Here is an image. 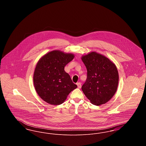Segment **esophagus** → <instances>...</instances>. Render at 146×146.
<instances>
[{"label": "esophagus", "instance_id": "1", "mask_svg": "<svg viewBox=\"0 0 146 146\" xmlns=\"http://www.w3.org/2000/svg\"><path fill=\"white\" fill-rule=\"evenodd\" d=\"M76 85H77L78 88L79 89H80V88H81L82 85H81V83H76Z\"/></svg>", "mask_w": 146, "mask_h": 146}]
</instances>
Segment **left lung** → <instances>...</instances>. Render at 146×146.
I'll return each instance as SVG.
<instances>
[{
    "mask_svg": "<svg viewBox=\"0 0 146 146\" xmlns=\"http://www.w3.org/2000/svg\"><path fill=\"white\" fill-rule=\"evenodd\" d=\"M82 60L87 70V78L82 87L84 94L94 105L106 104L117 90L119 75L115 65L95 52L83 56Z\"/></svg>",
    "mask_w": 146,
    "mask_h": 146,
    "instance_id": "obj_1",
    "label": "left lung"
}]
</instances>
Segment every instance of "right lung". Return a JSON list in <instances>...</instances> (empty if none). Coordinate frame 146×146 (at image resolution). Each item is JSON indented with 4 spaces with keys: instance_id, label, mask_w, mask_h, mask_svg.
<instances>
[{
    "instance_id": "1",
    "label": "right lung",
    "mask_w": 146,
    "mask_h": 146,
    "mask_svg": "<svg viewBox=\"0 0 146 146\" xmlns=\"http://www.w3.org/2000/svg\"><path fill=\"white\" fill-rule=\"evenodd\" d=\"M74 56L60 51H51L39 60L35 69V90L44 101L52 105L62 104L72 91L77 88L64 67Z\"/></svg>"
}]
</instances>
